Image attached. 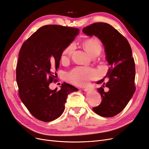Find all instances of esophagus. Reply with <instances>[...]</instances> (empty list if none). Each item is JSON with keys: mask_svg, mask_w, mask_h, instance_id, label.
Here are the masks:
<instances>
[{"mask_svg": "<svg viewBox=\"0 0 149 149\" xmlns=\"http://www.w3.org/2000/svg\"><path fill=\"white\" fill-rule=\"evenodd\" d=\"M91 89H92V88H83V90L84 91H89Z\"/></svg>", "mask_w": 149, "mask_h": 149, "instance_id": "1", "label": "esophagus"}]
</instances>
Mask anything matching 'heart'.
<instances>
[{
    "instance_id": "heart-1",
    "label": "heart",
    "mask_w": 149,
    "mask_h": 149,
    "mask_svg": "<svg viewBox=\"0 0 149 149\" xmlns=\"http://www.w3.org/2000/svg\"><path fill=\"white\" fill-rule=\"evenodd\" d=\"M83 47L91 56L99 55L102 51V45L96 38H90L85 40L83 42ZM75 49L73 43L68 45L63 51L61 56V60L65 63L68 61ZM98 77L97 71L89 67H76L72 70L67 74V79L71 83L78 86L86 85L90 81L96 79Z\"/></svg>"
}]
</instances>
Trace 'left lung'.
<instances>
[{
    "mask_svg": "<svg viewBox=\"0 0 149 149\" xmlns=\"http://www.w3.org/2000/svg\"><path fill=\"white\" fill-rule=\"evenodd\" d=\"M83 31L87 35L96 36L104 46L110 67L105 77L97 82L103 83L102 87L97 89L102 101L93 110L101 116L111 118L124 109L136 91V67L132 49L127 40L108 24L94 23L84 27ZM106 77L109 78L106 84ZM104 86L109 88L108 92L104 91Z\"/></svg>",
    "mask_w": 149,
    "mask_h": 149,
    "instance_id": "left-lung-1",
    "label": "left lung"
}]
</instances>
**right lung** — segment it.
<instances>
[{"label": "right lung", "mask_w": 149, "mask_h": 149, "mask_svg": "<svg viewBox=\"0 0 149 149\" xmlns=\"http://www.w3.org/2000/svg\"><path fill=\"white\" fill-rule=\"evenodd\" d=\"M79 30L58 25L40 27L23 43L16 67L20 100L32 116L43 122L55 120L65 110L68 95L78 89L66 83L59 91L49 84L56 81V71L64 49Z\"/></svg>", "instance_id": "1"}]
</instances>
